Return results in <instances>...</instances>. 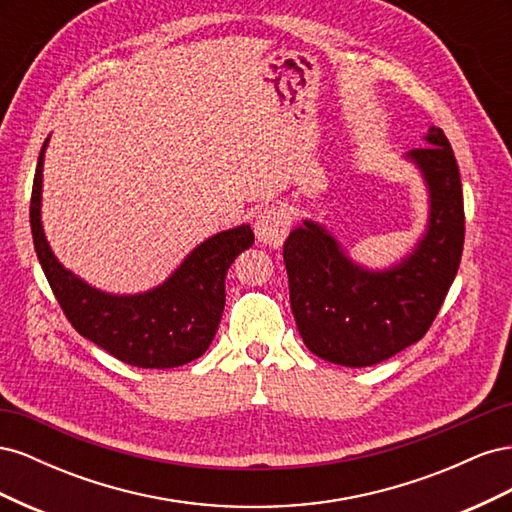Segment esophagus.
<instances>
[{
	"instance_id": "esophagus-1",
	"label": "esophagus",
	"mask_w": 512,
	"mask_h": 512,
	"mask_svg": "<svg viewBox=\"0 0 512 512\" xmlns=\"http://www.w3.org/2000/svg\"><path fill=\"white\" fill-rule=\"evenodd\" d=\"M288 226H290V218L282 209H275V207L262 209L254 220L256 239L262 245L280 247L288 235Z\"/></svg>"
}]
</instances>
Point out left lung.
Listing matches in <instances>:
<instances>
[{"label":"left lung","mask_w":512,"mask_h":512,"mask_svg":"<svg viewBox=\"0 0 512 512\" xmlns=\"http://www.w3.org/2000/svg\"><path fill=\"white\" fill-rule=\"evenodd\" d=\"M408 153L429 190V224L416 250L389 271H367L333 235L305 220L284 243L290 307L320 359L367 367L416 344L436 320L463 252L466 215L455 153L440 128Z\"/></svg>","instance_id":"left-lung-1"}]
</instances>
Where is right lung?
I'll return each mask as SVG.
<instances>
[{"instance_id":"obj_1","label":"right lung","mask_w":512,"mask_h":512,"mask_svg":"<svg viewBox=\"0 0 512 512\" xmlns=\"http://www.w3.org/2000/svg\"><path fill=\"white\" fill-rule=\"evenodd\" d=\"M46 143L49 138L36 166L29 224L42 271L72 327L115 359L143 369L179 367L205 354L222 320L226 273L252 247V228L243 224L209 237L162 286L149 292L119 297L91 288L61 267L44 237L40 194Z\"/></svg>"}]
</instances>
